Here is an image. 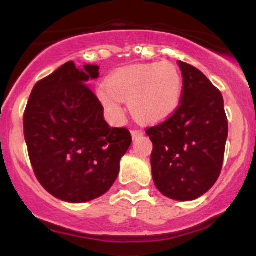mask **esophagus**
<instances>
[{"label":"esophagus","instance_id":"esophagus-1","mask_svg":"<svg viewBox=\"0 0 256 256\" xmlns=\"http://www.w3.org/2000/svg\"><path fill=\"white\" fill-rule=\"evenodd\" d=\"M131 136H132V138H134V140H137V138L143 136V132L140 131V130H132L131 131Z\"/></svg>","mask_w":256,"mask_h":256}]
</instances>
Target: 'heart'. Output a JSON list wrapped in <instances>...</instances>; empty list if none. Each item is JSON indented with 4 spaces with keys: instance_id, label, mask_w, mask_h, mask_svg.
Listing matches in <instances>:
<instances>
[{
    "instance_id": "b5f03b06",
    "label": "heart",
    "mask_w": 256,
    "mask_h": 256,
    "mask_svg": "<svg viewBox=\"0 0 256 256\" xmlns=\"http://www.w3.org/2000/svg\"><path fill=\"white\" fill-rule=\"evenodd\" d=\"M183 82L177 67L170 62L132 64L108 77L98 92L101 104L116 120H122V101L142 122H160L178 110Z\"/></svg>"
}]
</instances>
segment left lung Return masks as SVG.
<instances>
[{"mask_svg":"<svg viewBox=\"0 0 256 256\" xmlns=\"http://www.w3.org/2000/svg\"><path fill=\"white\" fill-rule=\"evenodd\" d=\"M178 64L184 85L180 104L171 118L146 132L152 142L155 186L168 198L192 201L222 172L228 125L222 92L196 67Z\"/></svg>","mask_w":256,"mask_h":256,"instance_id":"8db88e82","label":"left lung"}]
</instances>
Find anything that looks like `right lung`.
I'll return each instance as SVG.
<instances>
[{
	"label": "right lung",
	"instance_id": "obj_1",
	"mask_svg": "<svg viewBox=\"0 0 256 256\" xmlns=\"http://www.w3.org/2000/svg\"><path fill=\"white\" fill-rule=\"evenodd\" d=\"M98 64L58 67L34 85L24 114V136L34 174L50 195L83 204L110 189L131 146L128 128H110L88 85Z\"/></svg>",
	"mask_w": 256,
	"mask_h": 256
}]
</instances>
